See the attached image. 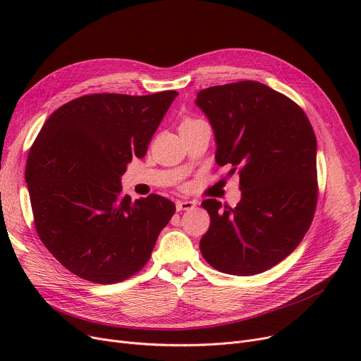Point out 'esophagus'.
Returning a JSON list of instances; mask_svg holds the SVG:
<instances>
[{
  "instance_id": "obj_1",
  "label": "esophagus",
  "mask_w": 361,
  "mask_h": 361,
  "mask_svg": "<svg viewBox=\"0 0 361 361\" xmlns=\"http://www.w3.org/2000/svg\"><path fill=\"white\" fill-rule=\"evenodd\" d=\"M176 206H177L178 212L180 211H192L193 207L196 206V202H193V200H178Z\"/></svg>"
}]
</instances>
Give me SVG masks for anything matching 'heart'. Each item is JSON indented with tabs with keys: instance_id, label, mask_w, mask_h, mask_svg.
Instances as JSON below:
<instances>
[{
	"instance_id": "1",
	"label": "heart",
	"mask_w": 361,
	"mask_h": 361,
	"mask_svg": "<svg viewBox=\"0 0 361 361\" xmlns=\"http://www.w3.org/2000/svg\"><path fill=\"white\" fill-rule=\"evenodd\" d=\"M190 121H195V120H185L184 123H190ZM184 123H183V124H184Z\"/></svg>"
}]
</instances>
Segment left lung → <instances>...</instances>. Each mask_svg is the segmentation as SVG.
Masks as SVG:
<instances>
[{"mask_svg":"<svg viewBox=\"0 0 361 361\" xmlns=\"http://www.w3.org/2000/svg\"><path fill=\"white\" fill-rule=\"evenodd\" d=\"M195 104L212 126L216 164L237 171L241 190L235 207L202 202L211 216L202 256L225 274H262L295 250L313 221L314 131L295 102L259 82L203 89Z\"/></svg>","mask_w":361,"mask_h":361,"instance_id":"left-lung-1","label":"left lung"}]
</instances>
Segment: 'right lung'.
Returning <instances> with one entry per match:
<instances>
[{
  "mask_svg": "<svg viewBox=\"0 0 361 361\" xmlns=\"http://www.w3.org/2000/svg\"><path fill=\"white\" fill-rule=\"evenodd\" d=\"M177 94H86L42 126L26 162L35 226L74 275L116 283L149 260L176 204L158 195L123 196L121 176L133 158L146 155Z\"/></svg>",
  "mask_w": 361,
  "mask_h": 361,
  "instance_id": "1",
  "label": "right lung"
}]
</instances>
